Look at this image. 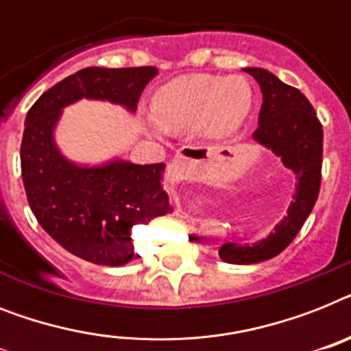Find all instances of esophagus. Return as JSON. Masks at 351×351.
<instances>
[{"instance_id":"1","label":"esophagus","mask_w":351,"mask_h":351,"mask_svg":"<svg viewBox=\"0 0 351 351\" xmlns=\"http://www.w3.org/2000/svg\"><path fill=\"white\" fill-rule=\"evenodd\" d=\"M184 158H185V156L182 155V153H180V155H176V162H178V164H182V162H184Z\"/></svg>"}]
</instances>
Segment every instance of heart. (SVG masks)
<instances>
[{
    "instance_id": "b5f03b06",
    "label": "heart",
    "mask_w": 351,
    "mask_h": 351,
    "mask_svg": "<svg viewBox=\"0 0 351 351\" xmlns=\"http://www.w3.org/2000/svg\"><path fill=\"white\" fill-rule=\"evenodd\" d=\"M249 108L250 88L240 77H176L151 99V113L158 128L184 131L200 126L210 136L234 131Z\"/></svg>"
}]
</instances>
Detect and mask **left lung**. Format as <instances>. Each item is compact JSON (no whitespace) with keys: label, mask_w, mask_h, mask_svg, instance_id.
I'll return each instance as SVG.
<instances>
[{"label":"left lung","mask_w":351,"mask_h":351,"mask_svg":"<svg viewBox=\"0 0 351 351\" xmlns=\"http://www.w3.org/2000/svg\"><path fill=\"white\" fill-rule=\"evenodd\" d=\"M245 72L254 77L263 93L252 136L274 151L283 166L294 173L295 193L283 220L267 238L252 245H221L220 258L232 265L267 261L294 241L317 202L323 167V126L308 99L263 68H245Z\"/></svg>","instance_id":"8db88e82"}]
</instances>
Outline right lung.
<instances>
[{
	"label": "right lung",
	"instance_id": "right-lung-1",
	"mask_svg": "<svg viewBox=\"0 0 351 351\" xmlns=\"http://www.w3.org/2000/svg\"><path fill=\"white\" fill-rule=\"evenodd\" d=\"M156 73L155 66L84 68L43 93L25 119L21 176L30 209L57 243L90 263H128L133 258V225L173 213L162 185L166 166L124 160L75 166L57 151L53 128L62 108L82 97L135 111Z\"/></svg>",
	"mask_w": 351,
	"mask_h": 351
}]
</instances>
